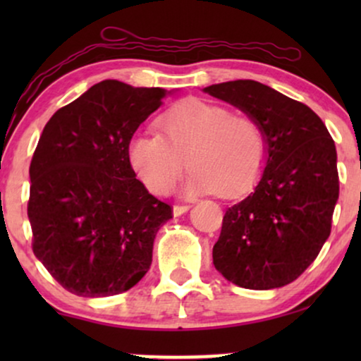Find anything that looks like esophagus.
<instances>
[{"mask_svg":"<svg viewBox=\"0 0 361 361\" xmlns=\"http://www.w3.org/2000/svg\"><path fill=\"white\" fill-rule=\"evenodd\" d=\"M190 205H185V204H176L174 207H172V212H174L176 216H179L182 214H185V212H189Z\"/></svg>","mask_w":361,"mask_h":361,"instance_id":"esophagus-1","label":"esophagus"}]
</instances>
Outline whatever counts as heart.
Returning a JSON list of instances; mask_svg holds the SVG:
<instances>
[{
    "label": "heart",
    "mask_w": 361,
    "mask_h": 361,
    "mask_svg": "<svg viewBox=\"0 0 361 361\" xmlns=\"http://www.w3.org/2000/svg\"><path fill=\"white\" fill-rule=\"evenodd\" d=\"M157 128L159 133H137L128 145L131 167L152 194L164 195L174 187L185 157L192 167L185 195H240L264 166V131L248 113L189 97L167 108Z\"/></svg>",
    "instance_id": "b5f03b06"
}]
</instances>
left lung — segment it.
<instances>
[{
    "mask_svg": "<svg viewBox=\"0 0 361 361\" xmlns=\"http://www.w3.org/2000/svg\"><path fill=\"white\" fill-rule=\"evenodd\" d=\"M259 123L266 167L255 190L231 205L214 245V266L246 289L298 279L332 230L338 199L337 151L324 121L304 103L255 80L204 88Z\"/></svg>",
    "mask_w": 361,
    "mask_h": 361,
    "instance_id": "left-lung-1",
    "label": "left lung"
}]
</instances>
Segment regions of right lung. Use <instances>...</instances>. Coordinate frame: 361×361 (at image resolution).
<instances>
[{
  "label": "right lung",
  "mask_w": 361,
  "mask_h": 361,
  "mask_svg": "<svg viewBox=\"0 0 361 361\" xmlns=\"http://www.w3.org/2000/svg\"><path fill=\"white\" fill-rule=\"evenodd\" d=\"M164 95L103 80L44 126L29 166L32 251L68 293H125L149 269L172 209L136 179L128 145Z\"/></svg>",
  "instance_id": "1"
}]
</instances>
